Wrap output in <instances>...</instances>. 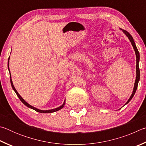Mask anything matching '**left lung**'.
<instances>
[{"mask_svg": "<svg viewBox=\"0 0 146 146\" xmlns=\"http://www.w3.org/2000/svg\"><path fill=\"white\" fill-rule=\"evenodd\" d=\"M122 30V29H121ZM122 31L124 33L125 35L127 36V37H128L129 40H130V42L131 43V45L133 47L135 52V54H136V58H137V65H136V72H137V76H136V80H135V85H134V88H133V93L131 94V97H130L129 99H128V101L126 102V103L125 104H126L129 103V102L131 100V99L133 98V97L134 96L135 92H136V90L137 89V86H138V83L139 82L140 80V69H139V60H140V54H139V52L137 48L136 47V45H135V43L133 40V38L131 36V35L129 34V33L126 31V30H123L122 29Z\"/></svg>", "mask_w": 146, "mask_h": 146, "instance_id": "obj_1", "label": "left lung"}]
</instances>
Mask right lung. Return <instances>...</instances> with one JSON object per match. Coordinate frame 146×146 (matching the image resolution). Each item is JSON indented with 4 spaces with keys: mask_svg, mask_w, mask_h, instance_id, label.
<instances>
[{
    "mask_svg": "<svg viewBox=\"0 0 146 146\" xmlns=\"http://www.w3.org/2000/svg\"><path fill=\"white\" fill-rule=\"evenodd\" d=\"M9 59H8V62H7V66H8V69H9ZM9 72H10V71H9ZM10 82H11V86H12L13 89V90L15 91V92L16 93L17 96L19 97V98L20 99V100L22 102V103L25 104V106H27L28 108H31V109H33V110H34L36 111L37 112H39V113H52V112H55V111H58V110H61V108H63L64 105H65V101H64L63 104L61 106H60V107H58V108H55V109L49 110H39V109H38V108H35V107H33V106H32L31 105H30V104H28L26 101H24V99H23V98H22V97L20 96V94H19V93H18V92L17 91V90H16V89H15V88L13 84L12 80H11V74H10Z\"/></svg>",
    "mask_w": 146,
    "mask_h": 146,
    "instance_id": "1",
    "label": "right lung"
}]
</instances>
